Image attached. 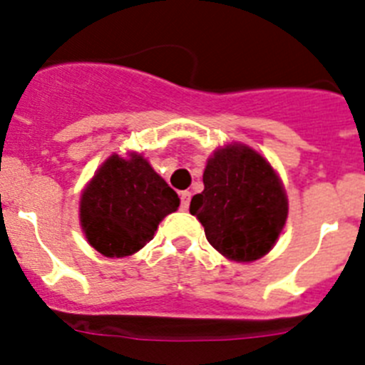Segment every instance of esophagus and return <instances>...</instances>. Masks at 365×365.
<instances>
[{"label":"esophagus","instance_id":"obj_1","mask_svg":"<svg viewBox=\"0 0 365 365\" xmlns=\"http://www.w3.org/2000/svg\"><path fill=\"white\" fill-rule=\"evenodd\" d=\"M190 199H192V192H188V190L180 192V208H182V210H188Z\"/></svg>","mask_w":365,"mask_h":365}]
</instances>
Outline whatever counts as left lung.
<instances>
[{"mask_svg":"<svg viewBox=\"0 0 365 365\" xmlns=\"http://www.w3.org/2000/svg\"><path fill=\"white\" fill-rule=\"evenodd\" d=\"M202 182L190 214L201 221L208 243L234 261L269 254L289 214L287 193L269 160L245 144H228L208 159Z\"/></svg>","mask_w":365,"mask_h":365,"instance_id":"obj_1","label":"left lung"}]
</instances>
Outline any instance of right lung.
I'll list each match as a JSON object with an SVG mask.
<instances>
[{
  "instance_id": "right-lung-1",
  "label": "right lung",
  "mask_w": 365,
  "mask_h": 365,
  "mask_svg": "<svg viewBox=\"0 0 365 365\" xmlns=\"http://www.w3.org/2000/svg\"><path fill=\"white\" fill-rule=\"evenodd\" d=\"M179 195L143 155H111L80 197V225L106 257H125L153 240L159 222L179 208Z\"/></svg>"
}]
</instances>
